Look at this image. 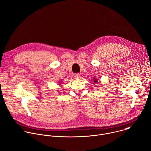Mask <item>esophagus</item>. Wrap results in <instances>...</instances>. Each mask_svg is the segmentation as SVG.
<instances>
[{
  "label": "esophagus",
  "instance_id": "1",
  "mask_svg": "<svg viewBox=\"0 0 151 151\" xmlns=\"http://www.w3.org/2000/svg\"><path fill=\"white\" fill-rule=\"evenodd\" d=\"M74 77L75 79H79L80 78V75L79 73H76L74 75Z\"/></svg>",
  "mask_w": 151,
  "mask_h": 151
}]
</instances>
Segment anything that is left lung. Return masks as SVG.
Here are the masks:
<instances>
[{
	"instance_id": "left-lung-1",
	"label": "left lung",
	"mask_w": 151,
	"mask_h": 151,
	"mask_svg": "<svg viewBox=\"0 0 151 151\" xmlns=\"http://www.w3.org/2000/svg\"><path fill=\"white\" fill-rule=\"evenodd\" d=\"M93 83H96L98 82V79L95 77H93Z\"/></svg>"
}]
</instances>
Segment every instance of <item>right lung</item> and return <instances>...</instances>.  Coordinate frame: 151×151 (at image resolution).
<instances>
[{
	"label": "right lung",
	"mask_w": 151,
	"mask_h": 151,
	"mask_svg": "<svg viewBox=\"0 0 151 151\" xmlns=\"http://www.w3.org/2000/svg\"><path fill=\"white\" fill-rule=\"evenodd\" d=\"M60 83H62V82H60Z\"/></svg>",
	"instance_id": "right-lung-1"
}]
</instances>
